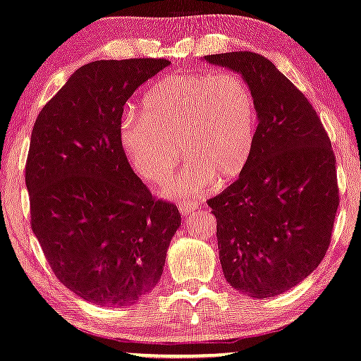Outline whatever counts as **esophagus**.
I'll return each instance as SVG.
<instances>
[{
	"label": "esophagus",
	"mask_w": 361,
	"mask_h": 361,
	"mask_svg": "<svg viewBox=\"0 0 361 361\" xmlns=\"http://www.w3.org/2000/svg\"><path fill=\"white\" fill-rule=\"evenodd\" d=\"M177 206H179V211L182 212V214H189L190 211H195V209H197V204L192 201H182L177 204Z\"/></svg>",
	"instance_id": "1"
}]
</instances>
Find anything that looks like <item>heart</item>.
Listing matches in <instances>:
<instances>
[{"instance_id":"obj_1","label":"heart","mask_w":361,"mask_h":361,"mask_svg":"<svg viewBox=\"0 0 361 361\" xmlns=\"http://www.w3.org/2000/svg\"><path fill=\"white\" fill-rule=\"evenodd\" d=\"M144 114L120 123L123 154L145 182L162 184L180 159L188 162L167 185L169 194L194 195L211 182L235 179L251 159L256 104L234 72L169 75L144 97Z\"/></svg>"}]
</instances>
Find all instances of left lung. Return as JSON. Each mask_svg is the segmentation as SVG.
<instances>
[{
    "instance_id": "8db88e82",
    "label": "left lung",
    "mask_w": 361,
    "mask_h": 361,
    "mask_svg": "<svg viewBox=\"0 0 361 361\" xmlns=\"http://www.w3.org/2000/svg\"><path fill=\"white\" fill-rule=\"evenodd\" d=\"M206 61L241 73L257 112L246 169L207 201L222 273L247 296L281 295L313 273L330 247L340 204L330 137L303 92L268 58L229 51Z\"/></svg>"
}]
</instances>
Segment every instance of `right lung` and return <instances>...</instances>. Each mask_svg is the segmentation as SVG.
I'll return each mask as SVG.
<instances>
[{
    "label": "right lung",
    "mask_w": 361,
    "mask_h": 361,
    "mask_svg": "<svg viewBox=\"0 0 361 361\" xmlns=\"http://www.w3.org/2000/svg\"><path fill=\"white\" fill-rule=\"evenodd\" d=\"M166 58L99 60L75 72L33 126L25 180L31 229L58 281L100 306H126L162 276L180 226L120 144L123 105Z\"/></svg>",
    "instance_id": "right-lung-1"
}]
</instances>
